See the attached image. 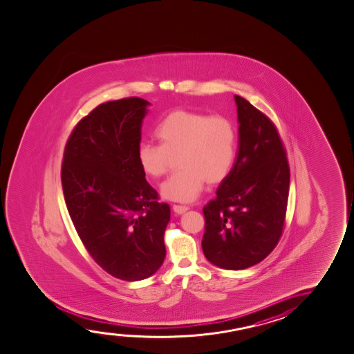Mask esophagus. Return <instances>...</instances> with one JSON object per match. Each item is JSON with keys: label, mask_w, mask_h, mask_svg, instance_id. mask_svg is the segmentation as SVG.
<instances>
[{"label": "esophagus", "mask_w": 354, "mask_h": 354, "mask_svg": "<svg viewBox=\"0 0 354 354\" xmlns=\"http://www.w3.org/2000/svg\"><path fill=\"white\" fill-rule=\"evenodd\" d=\"M188 209H189V207H187V206L173 205V211H174L175 214H185L186 211H188Z\"/></svg>", "instance_id": "esophagus-1"}]
</instances>
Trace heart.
Masks as SVG:
<instances>
[{
    "label": "heart",
    "instance_id": "1",
    "mask_svg": "<svg viewBox=\"0 0 354 354\" xmlns=\"http://www.w3.org/2000/svg\"><path fill=\"white\" fill-rule=\"evenodd\" d=\"M155 136L160 145H140L138 162L145 175L158 179L178 158L180 171L161 185L168 201H196L205 183H222L235 163L237 131L227 117L176 109L158 124Z\"/></svg>",
    "mask_w": 354,
    "mask_h": 354
}]
</instances>
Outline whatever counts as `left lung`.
I'll return each instance as SVG.
<instances>
[{
	"mask_svg": "<svg viewBox=\"0 0 354 354\" xmlns=\"http://www.w3.org/2000/svg\"><path fill=\"white\" fill-rule=\"evenodd\" d=\"M239 151L217 198L203 209L205 258L224 270H245L279 241L288 206L290 168L274 124L235 95Z\"/></svg>",
	"mask_w": 354,
	"mask_h": 354,
	"instance_id": "1",
	"label": "left lung"
}]
</instances>
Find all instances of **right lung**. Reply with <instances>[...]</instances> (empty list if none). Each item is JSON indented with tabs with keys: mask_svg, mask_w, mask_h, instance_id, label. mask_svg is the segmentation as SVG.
Instances as JSON below:
<instances>
[{
	"mask_svg": "<svg viewBox=\"0 0 354 354\" xmlns=\"http://www.w3.org/2000/svg\"><path fill=\"white\" fill-rule=\"evenodd\" d=\"M150 102L109 101L81 119L62 163V186L75 229L99 266L118 279L143 280L162 266L171 207L138 162Z\"/></svg>",
	"mask_w": 354,
	"mask_h": 354,
	"instance_id": "add662e5",
	"label": "right lung"
}]
</instances>
